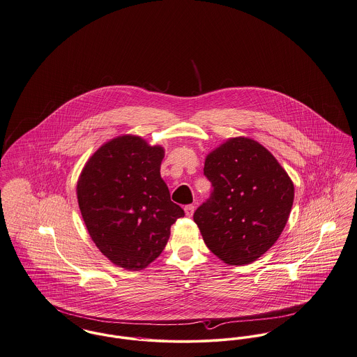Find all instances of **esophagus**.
Segmentation results:
<instances>
[{"label":"esophagus","mask_w":357,"mask_h":357,"mask_svg":"<svg viewBox=\"0 0 357 357\" xmlns=\"http://www.w3.org/2000/svg\"><path fill=\"white\" fill-rule=\"evenodd\" d=\"M194 210H195V206H194V205H188V206H185V213H186V215H188V217H192Z\"/></svg>","instance_id":"obj_1"}]
</instances>
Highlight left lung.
Here are the masks:
<instances>
[{
  "label": "left lung",
  "instance_id": "obj_1",
  "mask_svg": "<svg viewBox=\"0 0 357 357\" xmlns=\"http://www.w3.org/2000/svg\"><path fill=\"white\" fill-rule=\"evenodd\" d=\"M204 174L210 197L194 213L205 244L227 264L243 266L268 251L289 220L294 185L257 142L234 137L214 149Z\"/></svg>",
  "mask_w": 357,
  "mask_h": 357
}]
</instances>
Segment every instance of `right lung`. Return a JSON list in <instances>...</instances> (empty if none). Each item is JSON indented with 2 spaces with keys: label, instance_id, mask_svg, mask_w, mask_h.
Returning <instances> with one entry per match:
<instances>
[{
  "label": "right lung",
  "instance_id": "obj_1",
  "mask_svg": "<svg viewBox=\"0 0 357 357\" xmlns=\"http://www.w3.org/2000/svg\"><path fill=\"white\" fill-rule=\"evenodd\" d=\"M163 148L121 136L86 163L77 194L98 250L126 270L147 267L165 250L171 225L185 215L160 176Z\"/></svg>",
  "mask_w": 357,
  "mask_h": 357
}]
</instances>
